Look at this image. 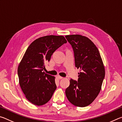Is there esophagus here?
I'll use <instances>...</instances> for the list:
<instances>
[{
  "mask_svg": "<svg viewBox=\"0 0 122 122\" xmlns=\"http://www.w3.org/2000/svg\"><path fill=\"white\" fill-rule=\"evenodd\" d=\"M56 77H57V78H58L59 80H61L63 78V77H61V76H57Z\"/></svg>",
  "mask_w": 122,
  "mask_h": 122,
  "instance_id": "obj_1",
  "label": "esophagus"
}]
</instances>
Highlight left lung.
<instances>
[{"instance_id":"1","label":"left lung","mask_w":122,"mask_h":122,"mask_svg":"<svg viewBox=\"0 0 122 122\" xmlns=\"http://www.w3.org/2000/svg\"><path fill=\"white\" fill-rule=\"evenodd\" d=\"M73 48L75 67L81 69L77 81L71 78L66 95L71 104L84 107L90 104L100 92L105 69L100 52L89 39L81 35L66 36Z\"/></svg>"}]
</instances>
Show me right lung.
<instances>
[{
	"label": "right lung",
	"instance_id": "add662e5",
	"mask_svg": "<svg viewBox=\"0 0 122 122\" xmlns=\"http://www.w3.org/2000/svg\"><path fill=\"white\" fill-rule=\"evenodd\" d=\"M66 43L63 36H47L36 39L27 49L18 66V75L20 87L32 104H46L56 90L55 77L44 70L53 53Z\"/></svg>",
	"mask_w": 122,
	"mask_h": 122
}]
</instances>
